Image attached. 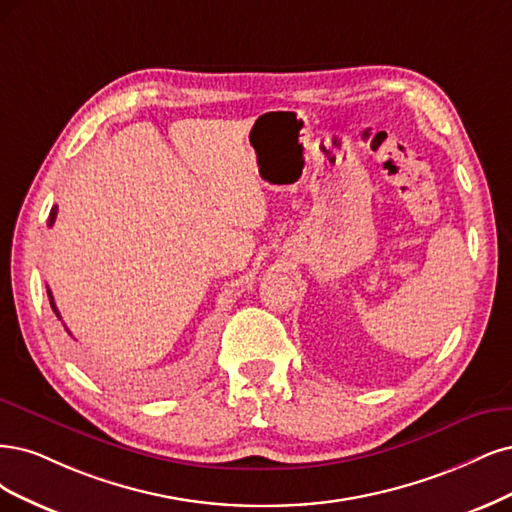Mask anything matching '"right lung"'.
Returning a JSON list of instances; mask_svg holds the SVG:
<instances>
[{
    "label": "right lung",
    "instance_id": "add662e5",
    "mask_svg": "<svg viewBox=\"0 0 512 512\" xmlns=\"http://www.w3.org/2000/svg\"><path fill=\"white\" fill-rule=\"evenodd\" d=\"M55 217H57V206H53L51 214H48V227H51V225L55 223ZM46 293H48V300H51V308H53V312H55V315L59 317V310H57V306H55V300H53V293H51V289L46 287ZM59 319H61V317H59Z\"/></svg>",
    "mask_w": 512,
    "mask_h": 512
}]
</instances>
